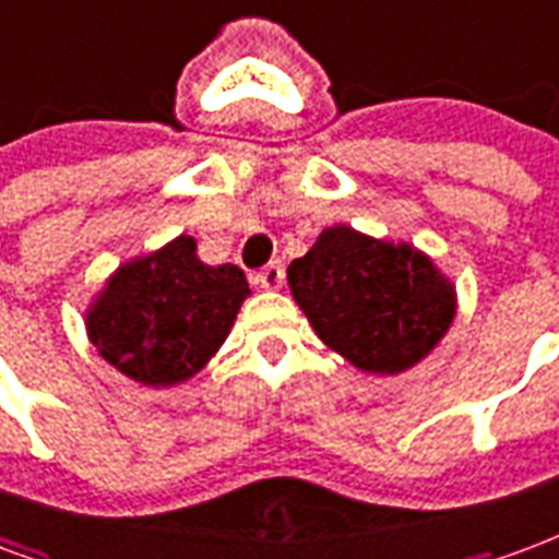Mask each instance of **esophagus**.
Returning a JSON list of instances; mask_svg holds the SVG:
<instances>
[{
	"mask_svg": "<svg viewBox=\"0 0 559 559\" xmlns=\"http://www.w3.org/2000/svg\"><path fill=\"white\" fill-rule=\"evenodd\" d=\"M285 283V267L283 262H271V264H264L262 271L255 274V285L259 288H264V292H280Z\"/></svg>",
	"mask_w": 559,
	"mask_h": 559,
	"instance_id": "34e87169",
	"label": "esophagus"
}]
</instances>
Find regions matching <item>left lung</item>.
I'll list each match as a JSON object with an SVG mask.
<instances>
[{
    "mask_svg": "<svg viewBox=\"0 0 559 559\" xmlns=\"http://www.w3.org/2000/svg\"><path fill=\"white\" fill-rule=\"evenodd\" d=\"M288 288L318 338L368 374H404L451 330L456 288L406 241L326 226L288 264Z\"/></svg>",
    "mask_w": 559,
    "mask_h": 559,
    "instance_id": "1",
    "label": "left lung"
}]
</instances>
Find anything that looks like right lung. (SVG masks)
Segmentation results:
<instances>
[{"instance_id":"1","label":"right lung","mask_w":559,"mask_h":559,"mask_svg":"<svg viewBox=\"0 0 559 559\" xmlns=\"http://www.w3.org/2000/svg\"><path fill=\"white\" fill-rule=\"evenodd\" d=\"M250 297L238 264H205L191 235L135 255L108 276L85 312L87 338L105 362L150 389L203 371Z\"/></svg>"}]
</instances>
